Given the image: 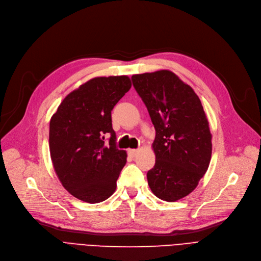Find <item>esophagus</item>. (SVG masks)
<instances>
[{
	"label": "esophagus",
	"instance_id": "esophagus-1",
	"mask_svg": "<svg viewBox=\"0 0 261 261\" xmlns=\"http://www.w3.org/2000/svg\"><path fill=\"white\" fill-rule=\"evenodd\" d=\"M137 153H138V150H135V149H129V150H128V154H129L131 157L136 156Z\"/></svg>",
	"mask_w": 261,
	"mask_h": 261
}]
</instances>
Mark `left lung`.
<instances>
[{
	"mask_svg": "<svg viewBox=\"0 0 261 261\" xmlns=\"http://www.w3.org/2000/svg\"><path fill=\"white\" fill-rule=\"evenodd\" d=\"M131 79L156 131L149 186L157 198L175 202L194 191L209 167L212 144L206 114L194 89L170 70Z\"/></svg>",
	"mask_w": 261,
	"mask_h": 261,
	"instance_id": "left-lung-1",
	"label": "left lung"
}]
</instances>
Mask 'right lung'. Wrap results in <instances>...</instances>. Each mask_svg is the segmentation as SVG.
Returning a JSON list of instances; mask_svg holds the SVG:
<instances>
[{"label": "right lung", "instance_id": "right-lung-1", "mask_svg": "<svg viewBox=\"0 0 261 261\" xmlns=\"http://www.w3.org/2000/svg\"><path fill=\"white\" fill-rule=\"evenodd\" d=\"M130 88L127 76L93 78L68 93L51 118L54 170L66 191L81 201L100 203L115 192L127 153L116 147L111 111Z\"/></svg>", "mask_w": 261, "mask_h": 261}]
</instances>
